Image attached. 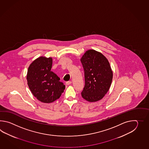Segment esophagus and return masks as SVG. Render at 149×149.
<instances>
[{"instance_id": "esophagus-1", "label": "esophagus", "mask_w": 149, "mask_h": 149, "mask_svg": "<svg viewBox=\"0 0 149 149\" xmlns=\"http://www.w3.org/2000/svg\"><path fill=\"white\" fill-rule=\"evenodd\" d=\"M71 83H72V81H67V82H66V84L68 85H69L70 84H71Z\"/></svg>"}]
</instances>
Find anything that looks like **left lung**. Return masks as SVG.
I'll return each instance as SVG.
<instances>
[{
  "mask_svg": "<svg viewBox=\"0 0 149 149\" xmlns=\"http://www.w3.org/2000/svg\"><path fill=\"white\" fill-rule=\"evenodd\" d=\"M85 73L82 98L93 102L101 100L111 86L113 72L108 59L97 51H86L80 59Z\"/></svg>",
  "mask_w": 149,
  "mask_h": 149,
  "instance_id": "1",
  "label": "left lung"
}]
</instances>
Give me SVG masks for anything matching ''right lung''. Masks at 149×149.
I'll return each mask as SVG.
<instances>
[{
	"label": "right lung",
	"instance_id": "right-lung-1",
	"mask_svg": "<svg viewBox=\"0 0 149 149\" xmlns=\"http://www.w3.org/2000/svg\"><path fill=\"white\" fill-rule=\"evenodd\" d=\"M52 57L41 56L33 61L29 67L26 79L32 94L39 101L49 103L60 98L65 86L60 78L51 71Z\"/></svg>",
	"mask_w": 149,
	"mask_h": 149
}]
</instances>
